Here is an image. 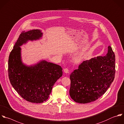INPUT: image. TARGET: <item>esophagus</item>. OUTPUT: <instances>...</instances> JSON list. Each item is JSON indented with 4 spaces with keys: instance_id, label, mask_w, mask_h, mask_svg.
<instances>
[{
    "instance_id": "1",
    "label": "esophagus",
    "mask_w": 124,
    "mask_h": 124,
    "mask_svg": "<svg viewBox=\"0 0 124 124\" xmlns=\"http://www.w3.org/2000/svg\"><path fill=\"white\" fill-rule=\"evenodd\" d=\"M64 72L66 73H69V70L68 69H67V68L64 69Z\"/></svg>"
}]
</instances>
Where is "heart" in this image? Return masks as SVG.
Instances as JSON below:
<instances>
[{"label": "heart", "instance_id": "obj_1", "mask_svg": "<svg viewBox=\"0 0 124 124\" xmlns=\"http://www.w3.org/2000/svg\"><path fill=\"white\" fill-rule=\"evenodd\" d=\"M85 55L83 53H80L75 55L73 58V62L76 64L81 63L84 59Z\"/></svg>", "mask_w": 124, "mask_h": 124}]
</instances>
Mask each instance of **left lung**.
Returning <instances> with one entry per match:
<instances>
[{"mask_svg": "<svg viewBox=\"0 0 124 124\" xmlns=\"http://www.w3.org/2000/svg\"><path fill=\"white\" fill-rule=\"evenodd\" d=\"M115 54L109 46L107 54L84 61L70 75V95L76 102L95 101L110 87L115 76Z\"/></svg>", "mask_w": 124, "mask_h": 124, "instance_id": "left-lung-1", "label": "left lung"}]
</instances>
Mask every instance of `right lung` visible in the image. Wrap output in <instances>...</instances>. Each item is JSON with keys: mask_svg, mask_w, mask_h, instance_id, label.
<instances>
[{"mask_svg": "<svg viewBox=\"0 0 124 124\" xmlns=\"http://www.w3.org/2000/svg\"><path fill=\"white\" fill-rule=\"evenodd\" d=\"M42 36L39 29L22 33L8 57V74L11 85L22 98L32 103L46 101L55 83L63 74L61 66L43 59L29 66L23 62L20 46L29 40H39Z\"/></svg>", "mask_w": 124, "mask_h": 124, "instance_id": "1", "label": "right lung"}]
</instances>
